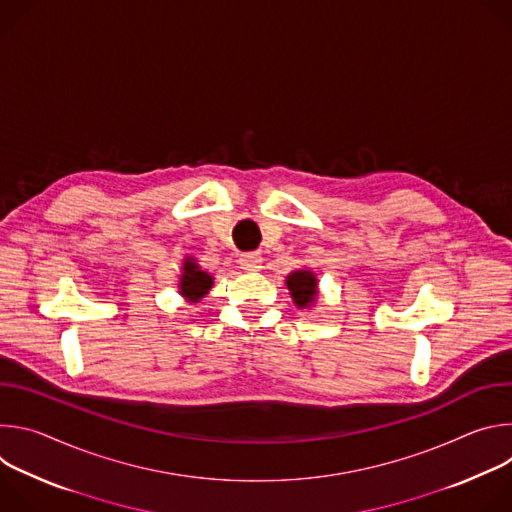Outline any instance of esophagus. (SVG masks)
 Instances as JSON below:
<instances>
[{"mask_svg": "<svg viewBox=\"0 0 512 512\" xmlns=\"http://www.w3.org/2000/svg\"><path fill=\"white\" fill-rule=\"evenodd\" d=\"M261 263H263V259H261L259 253H245V255L239 257V265L245 271H259Z\"/></svg>", "mask_w": 512, "mask_h": 512, "instance_id": "1", "label": "esophagus"}]
</instances>
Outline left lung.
<instances>
[{
  "label": "left lung",
  "mask_w": 512,
  "mask_h": 512,
  "mask_svg": "<svg viewBox=\"0 0 512 512\" xmlns=\"http://www.w3.org/2000/svg\"><path fill=\"white\" fill-rule=\"evenodd\" d=\"M285 285L289 289L291 300H294V304L300 310H312L318 304L320 287H318V277L312 269L302 267V269L291 271L285 277Z\"/></svg>",
  "instance_id": "8db88e82"
}]
</instances>
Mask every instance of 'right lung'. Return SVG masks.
Instances as JSON below:
<instances>
[{
	"mask_svg": "<svg viewBox=\"0 0 512 512\" xmlns=\"http://www.w3.org/2000/svg\"><path fill=\"white\" fill-rule=\"evenodd\" d=\"M212 283H214V277L196 263V257H184L180 279H178V294L186 302L198 304L208 294Z\"/></svg>",
	"mask_w": 512,
	"mask_h": 512,
	"instance_id": "obj_1",
	"label": "right lung"
}]
</instances>
